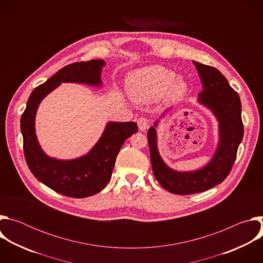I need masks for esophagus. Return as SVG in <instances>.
Here are the masks:
<instances>
[{"label":"esophagus","instance_id":"esophagus-1","mask_svg":"<svg viewBox=\"0 0 263 263\" xmlns=\"http://www.w3.org/2000/svg\"><path fill=\"white\" fill-rule=\"evenodd\" d=\"M137 125L140 131H145L147 129V120L145 118H139L137 120Z\"/></svg>","mask_w":263,"mask_h":263}]
</instances>
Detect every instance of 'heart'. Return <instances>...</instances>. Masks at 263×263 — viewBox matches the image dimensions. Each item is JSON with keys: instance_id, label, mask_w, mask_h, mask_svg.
<instances>
[{"instance_id": "heart-1", "label": "heart", "mask_w": 263, "mask_h": 263, "mask_svg": "<svg viewBox=\"0 0 263 263\" xmlns=\"http://www.w3.org/2000/svg\"><path fill=\"white\" fill-rule=\"evenodd\" d=\"M130 98L138 104H148L164 99L175 103L189 92V84L177 73L161 65H152L138 69L128 79Z\"/></svg>"}]
</instances>
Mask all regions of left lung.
<instances>
[{"instance_id": "obj_1", "label": "left lung", "mask_w": 263, "mask_h": 263, "mask_svg": "<svg viewBox=\"0 0 263 263\" xmlns=\"http://www.w3.org/2000/svg\"><path fill=\"white\" fill-rule=\"evenodd\" d=\"M203 89L197 102L207 108L217 122L218 140L213 156L203 167L195 171H177L170 167L158 149L157 128L162 116L148 129L147 140L155 178L167 192L175 195H193L208 191L229 175L243 137L241 103L238 93L230 86L221 72L209 65L193 61Z\"/></svg>"}]
</instances>
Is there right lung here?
Masks as SVG:
<instances>
[{
	"label": "right lung",
	"mask_w": 263,
	"mask_h": 263,
	"mask_svg": "<svg viewBox=\"0 0 263 263\" xmlns=\"http://www.w3.org/2000/svg\"><path fill=\"white\" fill-rule=\"evenodd\" d=\"M106 62L102 59L76 62L59 69L30 95L21 119L24 152L35 178L58 194L71 198H86L100 193L111 179L117 156L125 140L137 132L134 122H108L97 141L83 156L57 159L41 146L35 131L36 112L42 101L61 83H78L101 87V73Z\"/></svg>",
	"instance_id": "1"
}]
</instances>
